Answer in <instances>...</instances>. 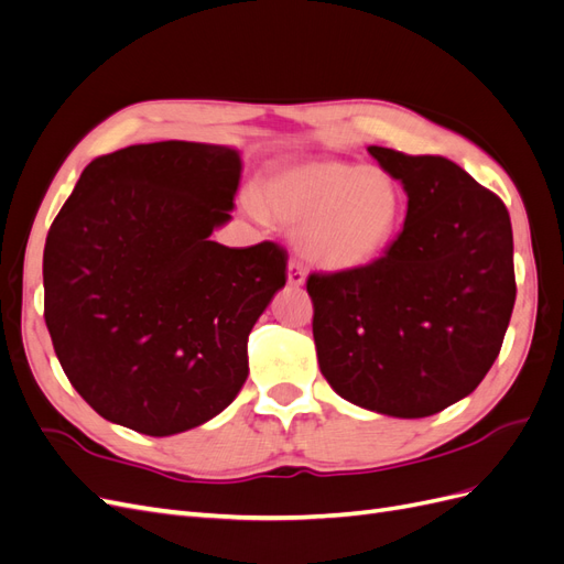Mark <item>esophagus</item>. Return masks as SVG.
<instances>
[{
    "instance_id": "obj_1",
    "label": "esophagus",
    "mask_w": 564,
    "mask_h": 564,
    "mask_svg": "<svg viewBox=\"0 0 564 564\" xmlns=\"http://www.w3.org/2000/svg\"><path fill=\"white\" fill-rule=\"evenodd\" d=\"M286 280H289V284H294V286H301V284L305 282V265H303L299 259H292V261H289Z\"/></svg>"
}]
</instances>
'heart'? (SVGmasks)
Masks as SVG:
<instances>
[{"label":"heart","mask_w":564,"mask_h":564,"mask_svg":"<svg viewBox=\"0 0 564 564\" xmlns=\"http://www.w3.org/2000/svg\"><path fill=\"white\" fill-rule=\"evenodd\" d=\"M253 216L296 226V242L308 259L350 268L379 256L404 214L402 187L381 166L350 162H305L265 178L261 197H249Z\"/></svg>","instance_id":"obj_1"}]
</instances>
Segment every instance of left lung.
Listing matches in <instances>:
<instances>
[{
  "instance_id": "left-lung-1",
  "label": "left lung",
  "mask_w": 564,
  "mask_h": 564,
  "mask_svg": "<svg viewBox=\"0 0 564 564\" xmlns=\"http://www.w3.org/2000/svg\"><path fill=\"white\" fill-rule=\"evenodd\" d=\"M406 191L404 228L379 259L311 272L324 379L371 412L421 419L480 386L516 305L506 204L456 162L369 145Z\"/></svg>"
}]
</instances>
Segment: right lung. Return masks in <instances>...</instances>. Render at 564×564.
<instances>
[{"label":"right lung","instance_id":"obj_1","mask_svg":"<svg viewBox=\"0 0 564 564\" xmlns=\"http://www.w3.org/2000/svg\"><path fill=\"white\" fill-rule=\"evenodd\" d=\"M230 148L162 141L94 160L44 247V319L67 381L104 419L164 437L247 381V338L286 249L212 242L240 183Z\"/></svg>","mask_w":564,"mask_h":564}]
</instances>
